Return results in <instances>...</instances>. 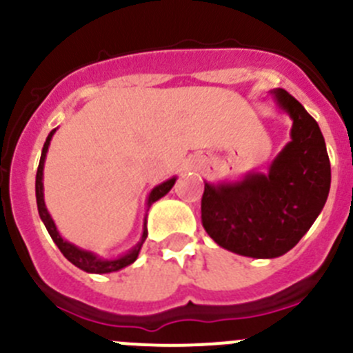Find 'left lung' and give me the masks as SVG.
<instances>
[{
  "instance_id": "left-lung-1",
  "label": "left lung",
  "mask_w": 353,
  "mask_h": 353,
  "mask_svg": "<svg viewBox=\"0 0 353 353\" xmlns=\"http://www.w3.org/2000/svg\"><path fill=\"white\" fill-rule=\"evenodd\" d=\"M273 99L292 117L290 137L268 174L237 183H205L201 222L216 244L249 258H279L290 251L328 199L331 167L314 117L287 90Z\"/></svg>"
}]
</instances>
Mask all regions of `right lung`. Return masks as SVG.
Masks as SVG:
<instances>
[{"instance_id":"1","label":"right lung","mask_w":353,"mask_h":353,"mask_svg":"<svg viewBox=\"0 0 353 353\" xmlns=\"http://www.w3.org/2000/svg\"><path fill=\"white\" fill-rule=\"evenodd\" d=\"M54 131L56 130H52L51 133L48 134V138H46V143H44V147H42L41 162H39L37 176H35V198H37V210H39V215H41V220H42V222H44L46 229H48L49 236L52 237V241H54L56 245H58V248H59V251L63 252V256H65L68 261L73 263L74 266H78V268L83 270V272H87V273H99V275H102V273L117 272V270H121V268H124V266L131 265V263L137 261L138 252H140L141 245H143L145 239H147V236H148V232H147V220H145L143 234H141L140 243L134 245V248L131 249V251H128L126 254L119 256V258H116V259H102V258H99V256L94 254V252L85 251V249L77 248V245L68 243V241H65L61 236H59L58 229H56V225H54V220L51 219V215H49L48 208H46V203H44V184H42V172H44L46 154H48L49 143H51V138H52V134H54ZM174 183H176V177H172V179H169V181H165V183H162V184H159V186H155L154 190H152V193L148 194V201H147L148 208H150L152 203H155L157 199L165 196V194L170 191V188L174 186Z\"/></svg>"}]
</instances>
